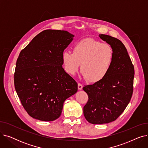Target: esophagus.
Listing matches in <instances>:
<instances>
[{"mask_svg":"<svg viewBox=\"0 0 148 148\" xmlns=\"http://www.w3.org/2000/svg\"><path fill=\"white\" fill-rule=\"evenodd\" d=\"M83 88V85L80 83H78V89L79 90H82Z\"/></svg>","mask_w":148,"mask_h":148,"instance_id":"esophagus-1","label":"esophagus"}]
</instances>
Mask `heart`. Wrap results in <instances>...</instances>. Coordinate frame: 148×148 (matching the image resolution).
<instances>
[{"label":"heart","mask_w":148,"mask_h":148,"mask_svg":"<svg viewBox=\"0 0 148 148\" xmlns=\"http://www.w3.org/2000/svg\"><path fill=\"white\" fill-rule=\"evenodd\" d=\"M114 53L111 46L91 38L83 39L73 47V52L65 51L62 61L65 71L74 75L81 64L82 75L91 83L103 80L111 68Z\"/></svg>","instance_id":"1"}]
</instances>
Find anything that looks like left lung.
Here are the masks:
<instances>
[{
  "mask_svg": "<svg viewBox=\"0 0 148 148\" xmlns=\"http://www.w3.org/2000/svg\"><path fill=\"white\" fill-rule=\"evenodd\" d=\"M99 36L111 46L114 56L105 78L83 88L89 98L83 107V114L92 124L113 122L122 113L133 95L134 77V66L123 44L109 35Z\"/></svg>",
  "mask_w": 148,
  "mask_h": 148,
  "instance_id": "1",
  "label": "left lung"
}]
</instances>
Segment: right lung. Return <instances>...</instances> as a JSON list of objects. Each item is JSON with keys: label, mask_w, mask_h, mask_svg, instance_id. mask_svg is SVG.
<instances>
[{"label": "right lung", "mask_w": 148, "mask_h": 148, "mask_svg": "<svg viewBox=\"0 0 148 148\" xmlns=\"http://www.w3.org/2000/svg\"><path fill=\"white\" fill-rule=\"evenodd\" d=\"M74 35L66 30H45L23 49L17 60L14 86L22 106L31 117L53 121L64 103L78 89L62 67V53Z\"/></svg>", "instance_id": "add662e5"}]
</instances>
